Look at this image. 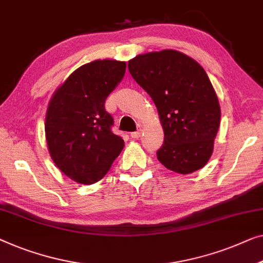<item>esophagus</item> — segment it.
<instances>
[{"instance_id": "esophagus-1", "label": "esophagus", "mask_w": 263, "mask_h": 263, "mask_svg": "<svg viewBox=\"0 0 263 263\" xmlns=\"http://www.w3.org/2000/svg\"><path fill=\"white\" fill-rule=\"evenodd\" d=\"M130 136H132V139H139L140 136H141V130L130 133Z\"/></svg>"}]
</instances>
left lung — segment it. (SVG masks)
Wrapping results in <instances>:
<instances>
[{
    "mask_svg": "<svg viewBox=\"0 0 263 263\" xmlns=\"http://www.w3.org/2000/svg\"><path fill=\"white\" fill-rule=\"evenodd\" d=\"M128 68L158 109L165 134L159 161L179 174L203 168L220 123L218 98L204 68L176 49L139 54Z\"/></svg>",
    "mask_w": 263,
    "mask_h": 263,
    "instance_id": "left-lung-1",
    "label": "left lung"
}]
</instances>
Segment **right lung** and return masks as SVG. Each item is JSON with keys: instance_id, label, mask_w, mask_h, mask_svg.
Returning a JSON list of instances; mask_svg holds the SVG:
<instances>
[{"instance_id": "1", "label": "right lung", "mask_w": 263, "mask_h": 263, "mask_svg": "<svg viewBox=\"0 0 263 263\" xmlns=\"http://www.w3.org/2000/svg\"><path fill=\"white\" fill-rule=\"evenodd\" d=\"M125 62L97 59L74 70L54 91L46 111L45 134L55 166L78 184L100 181L124 147L111 132L106 97L122 81Z\"/></svg>"}]
</instances>
